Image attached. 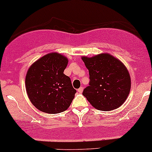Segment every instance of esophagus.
<instances>
[{"label":"esophagus","mask_w":152,"mask_h":152,"mask_svg":"<svg viewBox=\"0 0 152 152\" xmlns=\"http://www.w3.org/2000/svg\"><path fill=\"white\" fill-rule=\"evenodd\" d=\"M83 87H80L79 88H78L77 91H78V93H80V94H81V93L83 92Z\"/></svg>","instance_id":"esophagus-1"}]
</instances>
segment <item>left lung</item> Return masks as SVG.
<instances>
[{
  "label": "left lung",
  "mask_w": 152,
  "mask_h": 152,
  "mask_svg": "<svg viewBox=\"0 0 152 152\" xmlns=\"http://www.w3.org/2000/svg\"><path fill=\"white\" fill-rule=\"evenodd\" d=\"M82 60L88 69L90 82L83 95L93 107L110 111L120 107L129 96L131 78L120 60L110 54H100Z\"/></svg>",
  "instance_id": "8db88e82"
}]
</instances>
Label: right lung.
Returning a JSON list of instances; mask_svg holds the SVG:
<instances>
[{
	"label": "right lung",
	"instance_id": "right-lung-1",
	"mask_svg": "<svg viewBox=\"0 0 152 152\" xmlns=\"http://www.w3.org/2000/svg\"><path fill=\"white\" fill-rule=\"evenodd\" d=\"M68 58L49 53L31 65L25 77V88L31 103L40 111L56 114L66 110L76 91L71 78L64 74Z\"/></svg>",
	"mask_w": 152,
	"mask_h": 152
}]
</instances>
